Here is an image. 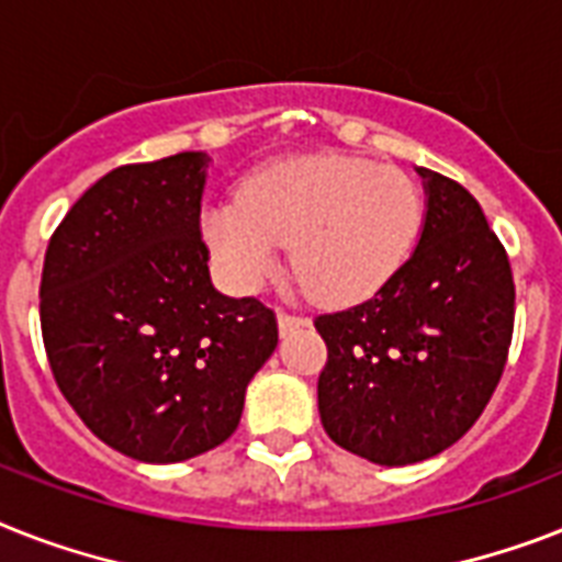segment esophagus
Masks as SVG:
<instances>
[{
  "mask_svg": "<svg viewBox=\"0 0 562 562\" xmlns=\"http://www.w3.org/2000/svg\"><path fill=\"white\" fill-rule=\"evenodd\" d=\"M277 326H280V335H291V331H296V328L308 326V321L305 317H300V314H291V312H277Z\"/></svg>",
  "mask_w": 562,
  "mask_h": 562,
  "instance_id": "1",
  "label": "esophagus"
}]
</instances>
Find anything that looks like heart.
<instances>
[{
	"label": "heart",
	"instance_id": "1",
	"mask_svg": "<svg viewBox=\"0 0 562 562\" xmlns=\"http://www.w3.org/2000/svg\"><path fill=\"white\" fill-rule=\"evenodd\" d=\"M424 199L407 172L344 153L268 164L239 199L199 216L204 248L236 291H259L291 268L321 303L367 300L398 273L422 234Z\"/></svg>",
	"mask_w": 562,
	"mask_h": 562
}]
</instances>
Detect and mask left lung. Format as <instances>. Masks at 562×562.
Instances as JSON below:
<instances>
[{
  "label": "left lung",
  "instance_id": "obj_1",
  "mask_svg": "<svg viewBox=\"0 0 562 562\" xmlns=\"http://www.w3.org/2000/svg\"><path fill=\"white\" fill-rule=\"evenodd\" d=\"M424 222L409 259L367 303L321 314L317 407L328 439L386 468L441 453L503 378L514 331L508 254L462 184L415 167Z\"/></svg>",
  "mask_w": 562,
  "mask_h": 562
}]
</instances>
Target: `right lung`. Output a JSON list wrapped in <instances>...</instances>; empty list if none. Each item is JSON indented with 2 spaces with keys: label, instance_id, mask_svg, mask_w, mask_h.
Returning <instances> with one entry per match:
<instances>
[{
  "label": "right lung",
  "instance_id": "1",
  "mask_svg": "<svg viewBox=\"0 0 562 562\" xmlns=\"http://www.w3.org/2000/svg\"><path fill=\"white\" fill-rule=\"evenodd\" d=\"M207 167V153H178L106 172L45 250L40 323L59 392L100 441L147 464L231 439L277 349L271 308L213 289Z\"/></svg>",
  "mask_w": 562,
  "mask_h": 562
}]
</instances>
